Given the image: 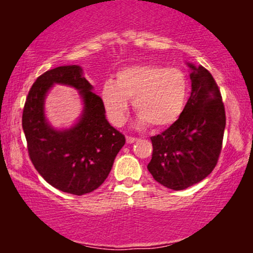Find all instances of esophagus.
<instances>
[{"instance_id": "obj_1", "label": "esophagus", "mask_w": 253, "mask_h": 253, "mask_svg": "<svg viewBox=\"0 0 253 253\" xmlns=\"http://www.w3.org/2000/svg\"><path fill=\"white\" fill-rule=\"evenodd\" d=\"M138 139L137 138H134V137H126V143L127 144H133L134 141H137Z\"/></svg>"}]
</instances>
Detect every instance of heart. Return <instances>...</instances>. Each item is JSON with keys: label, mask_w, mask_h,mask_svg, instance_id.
Returning a JSON list of instances; mask_svg holds the SVG:
<instances>
[{"label": "heart", "mask_w": 253, "mask_h": 253, "mask_svg": "<svg viewBox=\"0 0 253 253\" xmlns=\"http://www.w3.org/2000/svg\"><path fill=\"white\" fill-rule=\"evenodd\" d=\"M188 93L189 81L182 70L140 64L121 69L115 81H107L101 98L109 120L116 126L126 121L127 100L132 99L139 126L150 123L154 127H165L181 115Z\"/></svg>", "instance_id": "1"}]
</instances>
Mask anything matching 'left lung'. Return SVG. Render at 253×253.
Segmentation results:
<instances>
[{
	"mask_svg": "<svg viewBox=\"0 0 253 253\" xmlns=\"http://www.w3.org/2000/svg\"><path fill=\"white\" fill-rule=\"evenodd\" d=\"M191 95L176 122L151 137L153 154L148 171L161 185L184 190L206 178L219 159L226 113L212 75L204 67L186 62Z\"/></svg>",
	"mask_w": 253,
	"mask_h": 253,
	"instance_id": "left-lung-1",
	"label": "left lung"
}]
</instances>
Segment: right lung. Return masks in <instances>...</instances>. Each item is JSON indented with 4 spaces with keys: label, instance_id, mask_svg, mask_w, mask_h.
Listing matches in <instances>:
<instances>
[{
    "label": "right lung",
    "instance_id": "add662e5",
    "mask_svg": "<svg viewBox=\"0 0 253 253\" xmlns=\"http://www.w3.org/2000/svg\"><path fill=\"white\" fill-rule=\"evenodd\" d=\"M54 84L79 91L83 109L69 128H54L45 116V99ZM79 65H62L38 77L23 112L31 160L38 172L55 189L82 196L94 191L108 177L126 137L110 126L100 96Z\"/></svg>",
    "mask_w": 253,
    "mask_h": 253
}]
</instances>
